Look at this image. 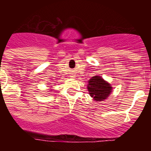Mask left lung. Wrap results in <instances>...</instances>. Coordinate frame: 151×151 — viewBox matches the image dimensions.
Returning <instances> with one entry per match:
<instances>
[{
	"label": "left lung",
	"mask_w": 151,
	"mask_h": 151,
	"mask_svg": "<svg viewBox=\"0 0 151 151\" xmlns=\"http://www.w3.org/2000/svg\"><path fill=\"white\" fill-rule=\"evenodd\" d=\"M88 91L95 101H104L110 95L113 88L101 76H93L88 81Z\"/></svg>",
	"instance_id": "8db88e82"
}]
</instances>
